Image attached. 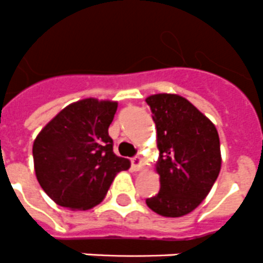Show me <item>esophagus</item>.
<instances>
[{"label": "esophagus", "mask_w": 263, "mask_h": 263, "mask_svg": "<svg viewBox=\"0 0 263 263\" xmlns=\"http://www.w3.org/2000/svg\"><path fill=\"white\" fill-rule=\"evenodd\" d=\"M130 161H132V167H133L136 171H138V170L141 168L142 160H141V157H140V156H134Z\"/></svg>", "instance_id": "34e87169"}]
</instances>
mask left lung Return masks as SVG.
<instances>
[{
    "label": "left lung",
    "mask_w": 263,
    "mask_h": 263,
    "mask_svg": "<svg viewBox=\"0 0 263 263\" xmlns=\"http://www.w3.org/2000/svg\"><path fill=\"white\" fill-rule=\"evenodd\" d=\"M157 130L160 190L146 198L157 215L180 217L205 199L221 168L216 126L187 99L172 93L146 98Z\"/></svg>",
    "instance_id": "obj_1"
}]
</instances>
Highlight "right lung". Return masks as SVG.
<instances>
[{
  "label": "right lung",
  "instance_id": "add662e5",
  "mask_svg": "<svg viewBox=\"0 0 263 263\" xmlns=\"http://www.w3.org/2000/svg\"><path fill=\"white\" fill-rule=\"evenodd\" d=\"M118 103L89 98L72 103L35 138L37 182L60 206L88 211L106 197L115 175L130 161L117 156L108 127Z\"/></svg>",
  "mask_w": 263,
  "mask_h": 263
}]
</instances>
